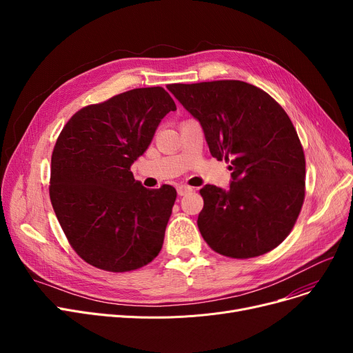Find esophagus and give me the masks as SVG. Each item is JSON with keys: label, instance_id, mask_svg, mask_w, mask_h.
<instances>
[{"label": "esophagus", "instance_id": "obj_1", "mask_svg": "<svg viewBox=\"0 0 353 353\" xmlns=\"http://www.w3.org/2000/svg\"><path fill=\"white\" fill-rule=\"evenodd\" d=\"M189 192H192V188L184 186V184H181V186L177 188V194H179V196H184V194L189 193Z\"/></svg>", "mask_w": 353, "mask_h": 353}]
</instances>
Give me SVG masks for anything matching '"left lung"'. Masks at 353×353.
<instances>
[{"instance_id": "left-lung-1", "label": "left lung", "mask_w": 353, "mask_h": 353, "mask_svg": "<svg viewBox=\"0 0 353 353\" xmlns=\"http://www.w3.org/2000/svg\"><path fill=\"white\" fill-rule=\"evenodd\" d=\"M167 88L200 123L212 156L232 163L228 190L200 189L203 239L234 259L279 246L305 199V154L286 111L263 90L239 80Z\"/></svg>"}]
</instances>
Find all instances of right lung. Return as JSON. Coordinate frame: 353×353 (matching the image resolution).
I'll return each mask as SVG.
<instances>
[{"mask_svg":"<svg viewBox=\"0 0 353 353\" xmlns=\"http://www.w3.org/2000/svg\"><path fill=\"white\" fill-rule=\"evenodd\" d=\"M174 110L163 87L134 88L81 108L61 130L51 156L50 199L71 248L87 263L128 272L161 250L176 189L148 190L130 167Z\"/></svg>","mask_w":353,"mask_h":353,"instance_id":"add662e5","label":"right lung"}]
</instances>
